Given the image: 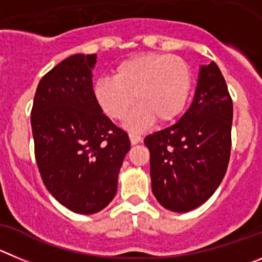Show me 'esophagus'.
<instances>
[{
	"label": "esophagus",
	"instance_id": "1",
	"mask_svg": "<svg viewBox=\"0 0 262 262\" xmlns=\"http://www.w3.org/2000/svg\"><path fill=\"white\" fill-rule=\"evenodd\" d=\"M129 139H130L132 145H137V143L141 142L142 137L139 136V134H137V133H129Z\"/></svg>",
	"mask_w": 262,
	"mask_h": 262
}]
</instances>
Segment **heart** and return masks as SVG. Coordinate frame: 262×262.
Returning a JSON list of instances; mask_svg holds the SVG:
<instances>
[{
	"mask_svg": "<svg viewBox=\"0 0 262 262\" xmlns=\"http://www.w3.org/2000/svg\"><path fill=\"white\" fill-rule=\"evenodd\" d=\"M191 71L186 62L169 54L146 53L120 62L112 79L93 86L95 103L112 120H124L134 99L138 106L126 120L130 130H143L158 120L172 123L183 112L191 93Z\"/></svg>",
	"mask_w": 262,
	"mask_h": 262,
	"instance_id": "b5f03b06",
	"label": "heart"
}]
</instances>
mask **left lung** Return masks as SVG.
Segmentation results:
<instances>
[{
	"mask_svg": "<svg viewBox=\"0 0 262 262\" xmlns=\"http://www.w3.org/2000/svg\"><path fill=\"white\" fill-rule=\"evenodd\" d=\"M233 102L214 62L200 66L191 106L177 123L145 138L151 187L172 212H189L213 195L226 173Z\"/></svg>",
	"mask_w": 262,
	"mask_h": 262,
	"instance_id": "8db88e82",
	"label": "left lung"
}]
</instances>
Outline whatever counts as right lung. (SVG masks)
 <instances>
[{
  "label": "right lung",
  "instance_id": "obj_1",
  "mask_svg": "<svg viewBox=\"0 0 262 262\" xmlns=\"http://www.w3.org/2000/svg\"><path fill=\"white\" fill-rule=\"evenodd\" d=\"M97 54H75L38 82L31 125L46 189L70 211L93 214L110 204L130 148L129 137L93 97Z\"/></svg>",
  "mask_w": 262,
  "mask_h": 262
}]
</instances>
